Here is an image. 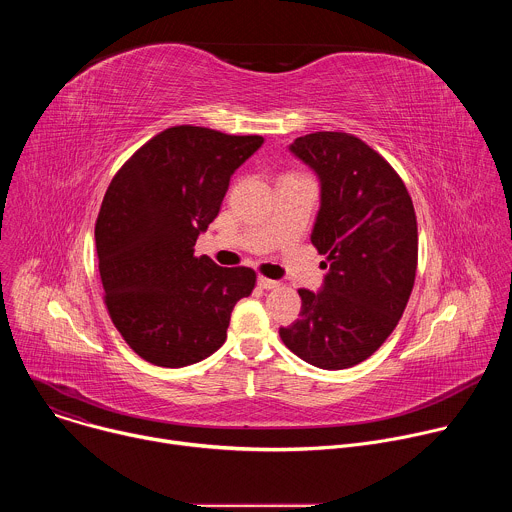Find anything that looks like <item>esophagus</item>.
Listing matches in <instances>:
<instances>
[{
  "mask_svg": "<svg viewBox=\"0 0 512 512\" xmlns=\"http://www.w3.org/2000/svg\"><path fill=\"white\" fill-rule=\"evenodd\" d=\"M257 283H259V287H263V289H275V287H279V281L267 279V277H263V275L257 277Z\"/></svg>",
  "mask_w": 512,
  "mask_h": 512,
  "instance_id": "esophagus-1",
  "label": "esophagus"
}]
</instances>
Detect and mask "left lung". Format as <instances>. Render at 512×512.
<instances>
[{
	"label": "left lung",
	"instance_id": "left-lung-1",
	"mask_svg": "<svg viewBox=\"0 0 512 512\" xmlns=\"http://www.w3.org/2000/svg\"><path fill=\"white\" fill-rule=\"evenodd\" d=\"M289 152L320 182L312 243L328 273L300 289V318L283 344L318 369L367 360L395 330L417 269V221L397 172L367 143L338 131L294 139Z\"/></svg>",
	"mask_w": 512,
	"mask_h": 512
}]
</instances>
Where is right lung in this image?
Here are the masks:
<instances>
[{"label": "right lung", "mask_w": 512, "mask_h": 512, "mask_svg": "<svg viewBox=\"0 0 512 512\" xmlns=\"http://www.w3.org/2000/svg\"><path fill=\"white\" fill-rule=\"evenodd\" d=\"M261 143V135L178 125L145 143L111 180L95 225L99 271L109 316L143 360L178 369L225 344L255 271L194 257V245Z\"/></svg>", "instance_id": "add662e5"}]
</instances>
